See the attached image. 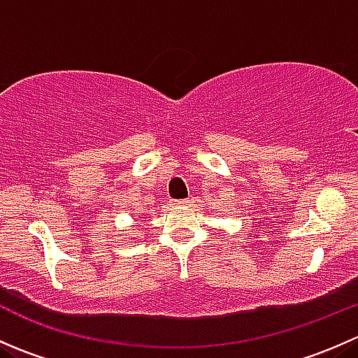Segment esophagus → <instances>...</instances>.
<instances>
[{
    "mask_svg": "<svg viewBox=\"0 0 358 358\" xmlns=\"http://www.w3.org/2000/svg\"><path fill=\"white\" fill-rule=\"evenodd\" d=\"M176 206H187L189 204V199H183V201H175Z\"/></svg>",
    "mask_w": 358,
    "mask_h": 358,
    "instance_id": "1",
    "label": "esophagus"
}]
</instances>
